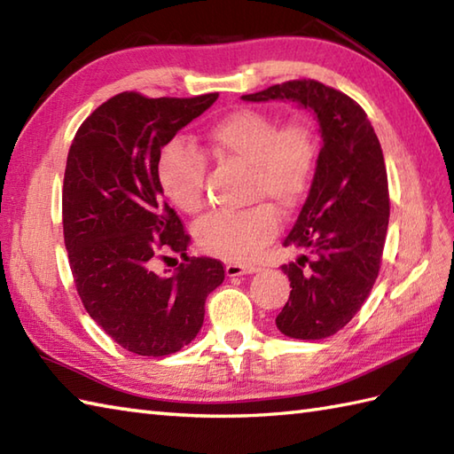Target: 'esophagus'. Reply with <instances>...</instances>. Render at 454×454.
Listing matches in <instances>:
<instances>
[{
    "mask_svg": "<svg viewBox=\"0 0 454 454\" xmlns=\"http://www.w3.org/2000/svg\"><path fill=\"white\" fill-rule=\"evenodd\" d=\"M262 271V267L257 265H242V263H228L226 265V275L228 277H239V275H252V273H259Z\"/></svg>",
    "mask_w": 454,
    "mask_h": 454,
    "instance_id": "obj_1",
    "label": "esophagus"
}]
</instances>
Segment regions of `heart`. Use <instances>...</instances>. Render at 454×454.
Segmentation results:
<instances>
[{
	"instance_id": "b5f03b06",
	"label": "heart",
	"mask_w": 454,
	"mask_h": 454,
	"mask_svg": "<svg viewBox=\"0 0 454 454\" xmlns=\"http://www.w3.org/2000/svg\"><path fill=\"white\" fill-rule=\"evenodd\" d=\"M208 153L218 163L247 168V199L267 200L242 210H220L202 218L197 244L224 262H252L278 230L277 210L294 212L310 192L317 142L302 119L278 122L273 113L236 109L207 130ZM207 156L185 142L173 140L158 158V179L166 197L185 215H199L205 207Z\"/></svg>"
}]
</instances>
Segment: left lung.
I'll use <instances>...</instances> for the list:
<instances>
[{"instance_id": "1", "label": "left lung", "mask_w": 454, "mask_h": 454, "mask_svg": "<svg viewBox=\"0 0 454 454\" xmlns=\"http://www.w3.org/2000/svg\"><path fill=\"white\" fill-rule=\"evenodd\" d=\"M242 99H291L320 122L324 146L310 195L283 244L304 254L281 267L293 291L275 324L294 340H324L353 320L380 271L390 216L380 142L359 103L316 80L277 83Z\"/></svg>"}]
</instances>
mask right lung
Listing matches in <instances>:
<instances>
[{
  "mask_svg": "<svg viewBox=\"0 0 454 454\" xmlns=\"http://www.w3.org/2000/svg\"><path fill=\"white\" fill-rule=\"evenodd\" d=\"M218 93L152 99L122 91L75 132L62 187L64 244L83 308L124 349L163 356L195 340L205 301L224 265L189 257V236L158 179L161 148L205 113ZM179 253L186 263L158 276L153 262Z\"/></svg>",
  "mask_w": 454,
  "mask_h": 454,
  "instance_id": "right-lung-1",
  "label": "right lung"
}]
</instances>
